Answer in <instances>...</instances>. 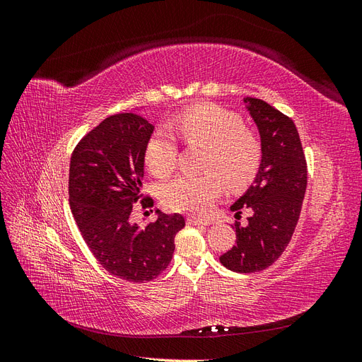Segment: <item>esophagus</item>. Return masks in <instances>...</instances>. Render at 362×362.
Wrapping results in <instances>:
<instances>
[{"instance_id": "obj_1", "label": "esophagus", "mask_w": 362, "mask_h": 362, "mask_svg": "<svg viewBox=\"0 0 362 362\" xmlns=\"http://www.w3.org/2000/svg\"><path fill=\"white\" fill-rule=\"evenodd\" d=\"M187 223H189V225H204V226L210 225V222H208V221H202V218L194 217V216H190V217L187 218Z\"/></svg>"}]
</instances>
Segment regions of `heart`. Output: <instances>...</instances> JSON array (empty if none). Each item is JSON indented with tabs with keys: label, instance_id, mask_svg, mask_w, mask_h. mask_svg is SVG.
Wrapping results in <instances>:
<instances>
[{
	"label": "heart",
	"instance_id": "b5f03b06",
	"mask_svg": "<svg viewBox=\"0 0 362 362\" xmlns=\"http://www.w3.org/2000/svg\"><path fill=\"white\" fill-rule=\"evenodd\" d=\"M170 128L185 144L208 148L206 170H218L231 185L254 178L261 161V145L245 128L237 115L214 104H199L175 116ZM145 163L152 175L164 178L177 166V141L172 131L158 127L146 141ZM223 189L221 175L210 172L201 177L181 175L163 187L164 205L173 211L205 214Z\"/></svg>",
	"mask_w": 362,
	"mask_h": 362
}]
</instances>
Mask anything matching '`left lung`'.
<instances>
[{
  "instance_id": "8db88e82",
  "label": "left lung",
  "mask_w": 362,
  "mask_h": 362,
  "mask_svg": "<svg viewBox=\"0 0 362 362\" xmlns=\"http://www.w3.org/2000/svg\"><path fill=\"white\" fill-rule=\"evenodd\" d=\"M261 141V161L249 189L231 205L235 217L250 208L247 225L235 223L237 245L221 257L237 273L264 270L288 246L306 190V161L296 125L275 107L243 98Z\"/></svg>"
}]
</instances>
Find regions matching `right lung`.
I'll list each match as a JSON object with an SVG mask.
<instances>
[{"label":"right lung","instance_id":"1","mask_svg":"<svg viewBox=\"0 0 362 362\" xmlns=\"http://www.w3.org/2000/svg\"><path fill=\"white\" fill-rule=\"evenodd\" d=\"M154 127L136 113L104 119L72 152L69 204L86 245L112 275L146 282L166 270L175 235L185 226L181 214L157 210V221L131 222L133 204L144 192L145 146ZM152 206V199L141 201Z\"/></svg>","mask_w":362,"mask_h":362}]
</instances>
